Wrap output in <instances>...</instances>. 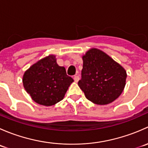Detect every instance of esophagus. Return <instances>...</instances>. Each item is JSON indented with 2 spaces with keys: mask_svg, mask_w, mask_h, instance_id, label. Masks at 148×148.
<instances>
[{
  "mask_svg": "<svg viewBox=\"0 0 148 148\" xmlns=\"http://www.w3.org/2000/svg\"><path fill=\"white\" fill-rule=\"evenodd\" d=\"M74 80L76 82H77L79 80V77L78 75H74Z\"/></svg>",
  "mask_w": 148,
  "mask_h": 148,
  "instance_id": "obj_1",
  "label": "esophagus"
}]
</instances>
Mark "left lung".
Listing matches in <instances>:
<instances>
[{
	"instance_id": "left-lung-1",
	"label": "left lung",
	"mask_w": 148,
	"mask_h": 148,
	"mask_svg": "<svg viewBox=\"0 0 148 148\" xmlns=\"http://www.w3.org/2000/svg\"><path fill=\"white\" fill-rule=\"evenodd\" d=\"M82 59V79L78 84L86 99L102 105L118 98L126 82L123 67L97 49L88 51Z\"/></svg>"
}]
</instances>
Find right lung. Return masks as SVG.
<instances>
[{
    "label": "right lung",
    "mask_w": 148,
    "mask_h": 148,
    "mask_svg": "<svg viewBox=\"0 0 148 148\" xmlns=\"http://www.w3.org/2000/svg\"><path fill=\"white\" fill-rule=\"evenodd\" d=\"M73 82L64 67L57 64L53 55L31 66L23 77V86L33 100L45 106H51L62 100Z\"/></svg>",
    "instance_id": "right-lung-1"
}]
</instances>
